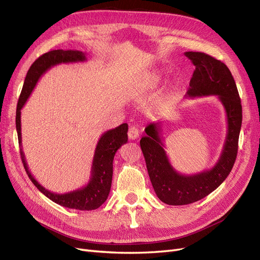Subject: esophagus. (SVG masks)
Instances as JSON below:
<instances>
[{"label":"esophagus","mask_w":260,"mask_h":260,"mask_svg":"<svg viewBox=\"0 0 260 260\" xmlns=\"http://www.w3.org/2000/svg\"><path fill=\"white\" fill-rule=\"evenodd\" d=\"M127 135H128V138L131 140H135V139H137L139 137V131H138V128L136 126H131L129 129H128Z\"/></svg>","instance_id":"34e87169"}]
</instances>
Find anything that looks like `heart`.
Instances as JSON below:
<instances>
[{"instance_id": "b5f03b06", "label": "heart", "mask_w": 260, "mask_h": 260, "mask_svg": "<svg viewBox=\"0 0 260 260\" xmlns=\"http://www.w3.org/2000/svg\"><path fill=\"white\" fill-rule=\"evenodd\" d=\"M158 81H160V75L158 74L148 75V77L140 80V82H138L134 88H135L136 93H144V91L153 89L156 86Z\"/></svg>"}]
</instances>
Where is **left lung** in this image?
I'll return each mask as SVG.
<instances>
[{
  "label": "left lung",
  "mask_w": 260,
  "mask_h": 260,
  "mask_svg": "<svg viewBox=\"0 0 260 260\" xmlns=\"http://www.w3.org/2000/svg\"><path fill=\"white\" fill-rule=\"evenodd\" d=\"M185 55L196 67L186 96H217L227 116V135L218 161L212 169L183 175L174 169L166 155L162 122L150 123L145 128L147 135L140 139V147L149 177L157 198L169 205L197 202L221 185L236 162L242 125L241 99L228 67L204 53L186 52Z\"/></svg>",
  "instance_id": "left-lung-1"
}]
</instances>
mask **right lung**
<instances>
[{"instance_id":"right-lung-1","label":"right lung","mask_w":260,"mask_h":260,"mask_svg":"<svg viewBox=\"0 0 260 260\" xmlns=\"http://www.w3.org/2000/svg\"><path fill=\"white\" fill-rule=\"evenodd\" d=\"M86 60L87 58L85 53L80 51H63V49H55V51L45 53L39 57L30 67L27 77L24 79L22 90L17 104V110H16V129H17L18 134L20 156L30 180L42 193L49 200H52L53 202L63 207L80 209V211L96 209L99 206H102L108 199L112 182L114 155L122 145L126 144L128 139L127 123H123L118 127L109 129L100 136L95 149L89 181L86 186L70 192H66V193H55V192L49 191L40 185L29 171L21 144V109L27 103L40 78L48 69L59 63L83 62Z\"/></svg>"}]
</instances>
